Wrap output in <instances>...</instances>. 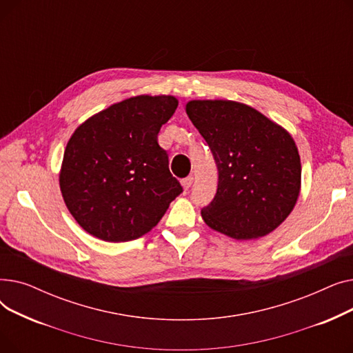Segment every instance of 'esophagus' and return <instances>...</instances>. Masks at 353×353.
Returning <instances> with one entry per match:
<instances>
[{
    "instance_id": "34e87169",
    "label": "esophagus",
    "mask_w": 353,
    "mask_h": 353,
    "mask_svg": "<svg viewBox=\"0 0 353 353\" xmlns=\"http://www.w3.org/2000/svg\"><path fill=\"white\" fill-rule=\"evenodd\" d=\"M192 184H193V177H192V176H189V177L181 180V186H183L184 190H189V189L192 188Z\"/></svg>"
}]
</instances>
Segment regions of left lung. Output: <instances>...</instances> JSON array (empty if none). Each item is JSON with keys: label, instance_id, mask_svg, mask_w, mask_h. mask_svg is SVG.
<instances>
[{"label": "left lung", "instance_id": "obj_1", "mask_svg": "<svg viewBox=\"0 0 353 353\" xmlns=\"http://www.w3.org/2000/svg\"><path fill=\"white\" fill-rule=\"evenodd\" d=\"M186 113L209 144L217 190L201 209L205 223L237 240L269 234L301 192L298 147L285 128L257 110L228 100H193Z\"/></svg>", "mask_w": 353, "mask_h": 353}]
</instances>
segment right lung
Returning a JSON list of instances; mask_svg holds the SVG:
<instances>
[{"label":"right lung","instance_id":"right-lung-1","mask_svg":"<svg viewBox=\"0 0 353 353\" xmlns=\"http://www.w3.org/2000/svg\"><path fill=\"white\" fill-rule=\"evenodd\" d=\"M177 104L173 96L132 97L74 132L64 152L60 189L87 233L114 243L139 239L183 192L157 143Z\"/></svg>","mask_w":353,"mask_h":353}]
</instances>
